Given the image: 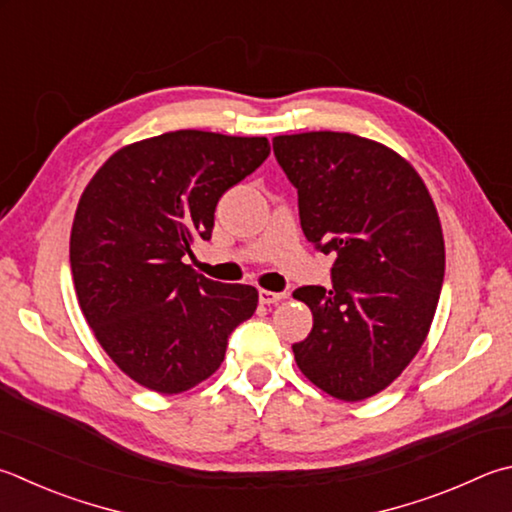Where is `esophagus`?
<instances>
[{
	"label": "esophagus",
	"instance_id": "esophagus-1",
	"mask_svg": "<svg viewBox=\"0 0 512 512\" xmlns=\"http://www.w3.org/2000/svg\"><path fill=\"white\" fill-rule=\"evenodd\" d=\"M286 297V293H275V291H259V302L262 304H277V302H282Z\"/></svg>",
	"mask_w": 512,
	"mask_h": 512
}]
</instances>
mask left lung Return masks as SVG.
Listing matches in <instances>:
<instances>
[{"label": "left lung", "instance_id": "left-lung-1", "mask_svg": "<svg viewBox=\"0 0 512 512\" xmlns=\"http://www.w3.org/2000/svg\"><path fill=\"white\" fill-rule=\"evenodd\" d=\"M273 152L304 237L333 255L331 291L293 293L313 313L295 362L322 392L362 401L401 376L430 331L445 273L434 201L410 163L369 138L275 136Z\"/></svg>", "mask_w": 512, "mask_h": 512}]
</instances>
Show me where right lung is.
Returning <instances> with one entry per match:
<instances>
[{
    "label": "right lung",
    "mask_w": 512,
    "mask_h": 512,
    "mask_svg": "<svg viewBox=\"0 0 512 512\" xmlns=\"http://www.w3.org/2000/svg\"><path fill=\"white\" fill-rule=\"evenodd\" d=\"M268 154L264 136L181 129L118 150L82 192L69 248L80 309L138 385L159 394L199 385L255 313V286L212 282L183 257L212 237L224 192Z\"/></svg>",
    "instance_id": "obj_1"
}]
</instances>
